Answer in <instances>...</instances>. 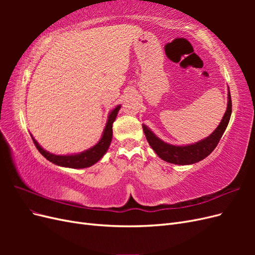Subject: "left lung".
I'll list each match as a JSON object with an SVG mask.
<instances>
[{
	"label": "left lung",
	"instance_id": "1",
	"mask_svg": "<svg viewBox=\"0 0 255 255\" xmlns=\"http://www.w3.org/2000/svg\"><path fill=\"white\" fill-rule=\"evenodd\" d=\"M231 114H232V100H231L230 89L228 88V106L225 116L214 132L202 140L186 145H174L161 140L144 125H142V129L151 148L161 159L174 165H191L204 159L217 146L229 125Z\"/></svg>",
	"mask_w": 255,
	"mask_h": 255
}]
</instances>
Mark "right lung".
I'll return each mask as SVG.
<instances>
[{"instance_id": "right-lung-1", "label": "right lung", "mask_w": 255, "mask_h": 255, "mask_svg": "<svg viewBox=\"0 0 255 255\" xmlns=\"http://www.w3.org/2000/svg\"><path fill=\"white\" fill-rule=\"evenodd\" d=\"M120 107L121 105L116 106L115 109L110 113L109 119H107L101 139L98 141L97 144L92 146V148L85 150L81 153L68 154V155H56V154H53L48 152L47 150H44L42 146L36 141L33 135L30 136H32V139L38 151H39L48 160H50L51 163L60 167H66V168H73V169L87 168L98 163V161L104 156V154L107 152V150H109L110 144L112 142V138H113V123L116 120V117H117Z\"/></svg>"}]
</instances>
